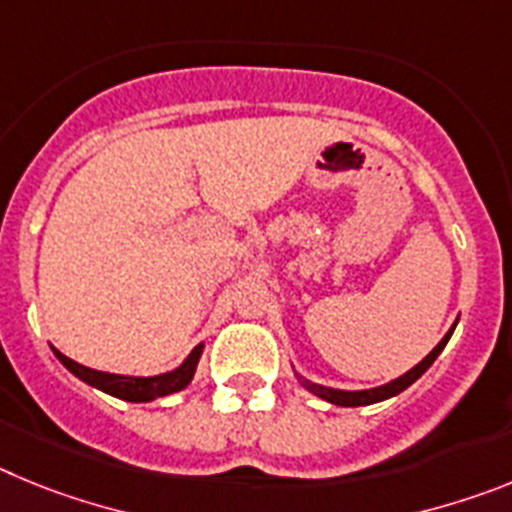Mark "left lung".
<instances>
[{"label":"left lung","mask_w":512,"mask_h":512,"mask_svg":"<svg viewBox=\"0 0 512 512\" xmlns=\"http://www.w3.org/2000/svg\"><path fill=\"white\" fill-rule=\"evenodd\" d=\"M456 323H459V318L454 320V325L449 328V333H446V336L438 341V346L433 348L431 354L425 356L423 361H418L413 369H408L405 374H400L397 379H392V382L379 384V387H372V390H336V387H323V384L310 382V379L300 377V374H297V379H300L302 387H305L307 392H312V395L320 397V400L330 402V405H338V408H361V405H374V402L390 400V397L400 395L402 390H408L415 379H420L425 372H428V366H431L433 361L438 359V354H441L443 348H446V343H449V338H451V333H454Z\"/></svg>","instance_id":"8db88e82"}]
</instances>
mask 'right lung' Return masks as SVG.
I'll return each mask as SVG.
<instances>
[{"instance_id": "add662e5", "label": "right lung", "mask_w": 512, "mask_h": 512, "mask_svg": "<svg viewBox=\"0 0 512 512\" xmlns=\"http://www.w3.org/2000/svg\"><path fill=\"white\" fill-rule=\"evenodd\" d=\"M53 348V346H51ZM202 348L205 343L192 348V354L182 361V364L171 369V372L156 374V377H128V374H110V372H97V369H89V366L79 364V361L63 356L58 348H53L56 359L61 361L66 369H69L74 377H79L81 382H87L94 390H102L107 395L117 397V400L125 402H151L156 397L174 395V392H182L189 382L194 379L197 372V364H200Z\"/></svg>"}]
</instances>
